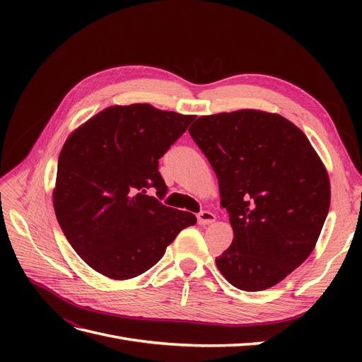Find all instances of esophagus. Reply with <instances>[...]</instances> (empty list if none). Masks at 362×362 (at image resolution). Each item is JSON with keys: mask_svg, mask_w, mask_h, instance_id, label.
I'll use <instances>...</instances> for the list:
<instances>
[{"mask_svg": "<svg viewBox=\"0 0 362 362\" xmlns=\"http://www.w3.org/2000/svg\"><path fill=\"white\" fill-rule=\"evenodd\" d=\"M208 214H211V213H210V211H205V210H202V208H201V210L198 211V218H199V222H201V223L211 222V218H210V216H208Z\"/></svg>", "mask_w": 362, "mask_h": 362, "instance_id": "1", "label": "esophagus"}]
</instances>
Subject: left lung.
Returning a JSON list of instances; mask_svg holds the SVG:
<instances>
[{"instance_id": "obj_1", "label": "left lung", "mask_w": 362, "mask_h": 362, "mask_svg": "<svg viewBox=\"0 0 362 362\" xmlns=\"http://www.w3.org/2000/svg\"><path fill=\"white\" fill-rule=\"evenodd\" d=\"M187 127L185 116L151 104L112 105L64 141L54 210L74 250L101 275H141L196 223L194 214L173 208L158 172Z\"/></svg>"}]
</instances>
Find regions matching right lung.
Returning a JSON list of instances; mask_svg holds the SVG:
<instances>
[{
	"label": "right lung",
	"mask_w": 362,
	"mask_h": 362,
	"mask_svg": "<svg viewBox=\"0 0 362 362\" xmlns=\"http://www.w3.org/2000/svg\"><path fill=\"white\" fill-rule=\"evenodd\" d=\"M218 180L233 243L216 258L245 291L276 286L310 257L331 204V182L302 131L279 115L238 110L189 129Z\"/></svg>",
	"instance_id": "1"
}]
</instances>
